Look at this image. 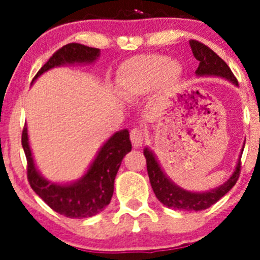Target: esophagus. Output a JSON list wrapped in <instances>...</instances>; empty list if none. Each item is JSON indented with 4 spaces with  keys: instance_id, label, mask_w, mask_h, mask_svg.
Wrapping results in <instances>:
<instances>
[{
    "instance_id": "1",
    "label": "esophagus",
    "mask_w": 260,
    "mask_h": 260,
    "mask_svg": "<svg viewBox=\"0 0 260 260\" xmlns=\"http://www.w3.org/2000/svg\"><path fill=\"white\" fill-rule=\"evenodd\" d=\"M131 141H132L133 147H136V148L141 147L145 141V132L141 128H133L131 131Z\"/></svg>"
}]
</instances>
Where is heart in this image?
<instances>
[{
	"label": "heart",
	"instance_id": "heart-1",
	"mask_svg": "<svg viewBox=\"0 0 260 260\" xmlns=\"http://www.w3.org/2000/svg\"><path fill=\"white\" fill-rule=\"evenodd\" d=\"M182 69L164 55H143L125 60L117 72V83L127 96H143L158 89L166 98L179 85Z\"/></svg>",
	"mask_w": 260,
	"mask_h": 260
}]
</instances>
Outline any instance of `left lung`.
I'll return each instance as SVG.
<instances>
[{
  "mask_svg": "<svg viewBox=\"0 0 260 260\" xmlns=\"http://www.w3.org/2000/svg\"><path fill=\"white\" fill-rule=\"evenodd\" d=\"M190 46L192 54L196 60H199V67L196 69L198 77H220L232 81L233 84L238 85L237 78L234 77L230 68L226 62L210 48L196 40H190ZM244 148V147H243ZM243 153V149H242ZM143 154L147 162V172H148L149 182H151L153 192L156 198L164 204L165 206L175 210H186V211H200L210 208L216 201H219L225 193L229 192L233 186L237 183L240 175V158L238 159L237 167L230 179L220 185L219 187L212 188L205 192H192L185 188L177 186L174 181H171L166 176L164 170L159 166L156 156L149 148L143 149Z\"/></svg>",
  "mask_w": 260,
  "mask_h": 260,
  "instance_id": "1",
  "label": "left lung"
}]
</instances>
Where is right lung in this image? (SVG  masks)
I'll return each instance as SVG.
<instances>
[{
  "instance_id": "right-lung-1",
  "label": "right lung",
  "mask_w": 260,
  "mask_h": 260,
  "mask_svg": "<svg viewBox=\"0 0 260 260\" xmlns=\"http://www.w3.org/2000/svg\"><path fill=\"white\" fill-rule=\"evenodd\" d=\"M101 50L72 43L54 52L45 65L35 75V81L48 70L68 64H91L99 57ZM26 159L27 180L31 188L54 211L70 219H84L99 214L111 203L114 191V179L122 159L132 149L128 129L115 132L99 149L93 164L79 180L73 183H54L41 176L35 166L27 127H23L21 137Z\"/></svg>"
}]
</instances>
